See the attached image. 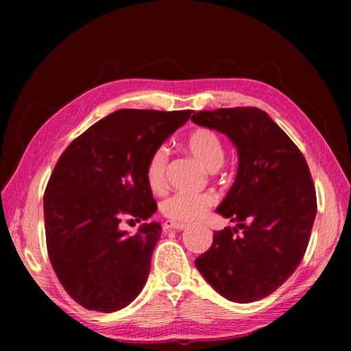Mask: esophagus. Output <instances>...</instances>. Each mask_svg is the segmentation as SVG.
I'll return each instance as SVG.
<instances>
[{"label":"esophagus","mask_w":351,"mask_h":351,"mask_svg":"<svg viewBox=\"0 0 351 351\" xmlns=\"http://www.w3.org/2000/svg\"><path fill=\"white\" fill-rule=\"evenodd\" d=\"M162 228H164V230H170V229L182 230V229L187 228V225H185V223H178V221H173V220H167V221H164Z\"/></svg>","instance_id":"esophagus-1"}]
</instances>
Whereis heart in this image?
<instances>
[{
	"instance_id": "1",
	"label": "heart",
	"mask_w": 351,
	"mask_h": 351,
	"mask_svg": "<svg viewBox=\"0 0 351 351\" xmlns=\"http://www.w3.org/2000/svg\"><path fill=\"white\" fill-rule=\"evenodd\" d=\"M185 149L210 173L217 171L225 161V147H223L221 140L217 134L210 130L199 128L190 132V136L185 140ZM167 161L169 154L166 147L155 149L147 161L146 180L149 187L155 191L162 189ZM214 202L215 200L211 195H173L162 200L160 208L167 219L178 223H187L202 219Z\"/></svg>"
}]
</instances>
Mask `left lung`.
<instances>
[{
  "instance_id": "8db88e82",
  "label": "left lung",
  "mask_w": 351,
  "mask_h": 351,
  "mask_svg": "<svg viewBox=\"0 0 351 351\" xmlns=\"http://www.w3.org/2000/svg\"><path fill=\"white\" fill-rule=\"evenodd\" d=\"M191 122L225 134L238 154L235 181L215 210L237 226L215 230L195 264L225 299L261 300L295 271L308 247L317 197L306 160L256 107L199 111Z\"/></svg>"
}]
</instances>
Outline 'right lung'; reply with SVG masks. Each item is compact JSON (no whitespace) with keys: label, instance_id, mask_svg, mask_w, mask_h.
I'll use <instances>...</instances> for the list:
<instances>
[{"label":"right lung","instance_id":"1","mask_svg":"<svg viewBox=\"0 0 351 351\" xmlns=\"http://www.w3.org/2000/svg\"><path fill=\"white\" fill-rule=\"evenodd\" d=\"M191 110H117L66 147L43 199L48 255L58 280L88 311L114 312L141 293L161 225L137 221L156 211L146 180L155 149L189 121Z\"/></svg>","mask_w":351,"mask_h":351}]
</instances>
